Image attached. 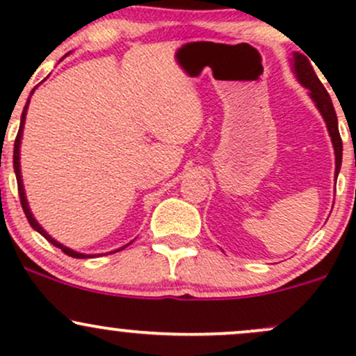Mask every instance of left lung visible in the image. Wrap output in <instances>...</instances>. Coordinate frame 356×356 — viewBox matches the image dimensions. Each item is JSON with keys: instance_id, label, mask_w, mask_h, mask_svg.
<instances>
[{"instance_id": "8db88e82", "label": "left lung", "mask_w": 356, "mask_h": 356, "mask_svg": "<svg viewBox=\"0 0 356 356\" xmlns=\"http://www.w3.org/2000/svg\"><path fill=\"white\" fill-rule=\"evenodd\" d=\"M293 72H295L298 81H300L303 87L309 90V97H312L316 108L320 110V113L325 118L326 127H328L330 137H332L333 149H334V157H337V170L334 174L338 175L341 167V154H343V144L340 137V130H338V120L337 113H334V107L332 104V99H330L328 92L323 87L320 79L314 73L312 63L301 53H295L293 55Z\"/></svg>"}]
</instances>
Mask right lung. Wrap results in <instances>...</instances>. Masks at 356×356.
Instances as JSON below:
<instances>
[{
    "mask_svg": "<svg viewBox=\"0 0 356 356\" xmlns=\"http://www.w3.org/2000/svg\"><path fill=\"white\" fill-rule=\"evenodd\" d=\"M35 88H36V87H35ZM35 88L31 90V93H30V99H31V95H33ZM28 104H30V100L26 102V105H24V108H23V113H22V124H19L18 136H16V138H15V150H13V167H15V174H16V182H18L19 201H22V207H23V211H24V216H26L28 222H30V226L33 227L35 231H38L40 234H42L44 239H47V241H50V243L53 244V246L60 248L61 251L65 252V254H68V256H72V257H79V259H83V257H92V254H83V252H76V251H73V249H70V248L63 246V244H60L58 241H55V239H53L50 234H47V231H44L43 227L40 226L38 222H36V219L33 218V214H31L30 207H28V201H26V195H24V189H23V181H22V169H19V144H22L23 127H24V118H26V112H28ZM129 244H130V243H129ZM129 244H127V246H129ZM124 248H125V246H124ZM124 248H120V249H124ZM120 249H117V251H120ZM117 251H113V252H117Z\"/></svg>",
    "mask_w": 356,
    "mask_h": 356,
    "instance_id": "add662e5",
    "label": "right lung"
}]
</instances>
